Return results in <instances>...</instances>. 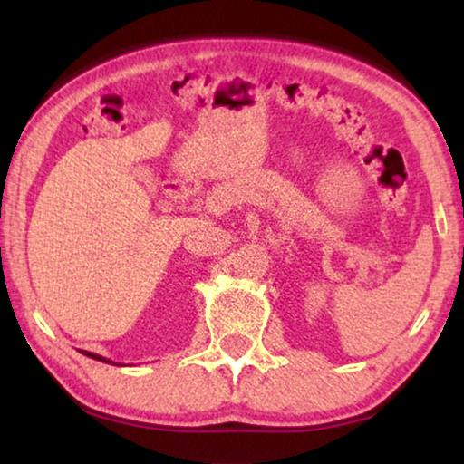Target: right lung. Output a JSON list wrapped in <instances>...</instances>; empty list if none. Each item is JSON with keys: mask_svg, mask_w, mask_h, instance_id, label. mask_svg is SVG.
I'll list each match as a JSON object with an SVG mask.
<instances>
[{"mask_svg": "<svg viewBox=\"0 0 464 464\" xmlns=\"http://www.w3.org/2000/svg\"><path fill=\"white\" fill-rule=\"evenodd\" d=\"M83 356H88V358H93V360H100V362H106V364H114L112 360H108V358H104V356H100V354H93V352H85V350H80ZM116 366H122V364H116Z\"/></svg>", "mask_w": 464, "mask_h": 464, "instance_id": "add662e5", "label": "right lung"}]
</instances>
